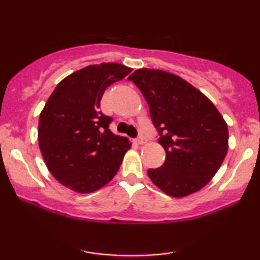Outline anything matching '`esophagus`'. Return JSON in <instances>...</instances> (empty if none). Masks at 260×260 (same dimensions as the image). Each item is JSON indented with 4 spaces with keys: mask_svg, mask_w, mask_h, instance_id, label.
I'll list each match as a JSON object with an SVG mask.
<instances>
[{
    "mask_svg": "<svg viewBox=\"0 0 260 260\" xmlns=\"http://www.w3.org/2000/svg\"><path fill=\"white\" fill-rule=\"evenodd\" d=\"M136 142L138 144H143V143H145V142H147V138H145L143 135H141V136H138L136 138Z\"/></svg>",
    "mask_w": 260,
    "mask_h": 260,
    "instance_id": "34e87169",
    "label": "esophagus"
}]
</instances>
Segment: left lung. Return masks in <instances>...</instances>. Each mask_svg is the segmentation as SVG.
I'll use <instances>...</instances> for the list:
<instances>
[{"instance_id":"obj_1","label":"left lung","mask_w":260,"mask_h":260,"mask_svg":"<svg viewBox=\"0 0 260 260\" xmlns=\"http://www.w3.org/2000/svg\"><path fill=\"white\" fill-rule=\"evenodd\" d=\"M140 88L165 148L159 168L149 169L150 180L170 197L195 193L221 167L229 149V130L213 103L175 74L137 70L127 78Z\"/></svg>"}]
</instances>
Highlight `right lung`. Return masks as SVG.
Wrapping results in <instances>:
<instances>
[{
	"instance_id": "obj_1",
	"label": "right lung",
	"mask_w": 260,
	"mask_h": 260,
	"mask_svg": "<svg viewBox=\"0 0 260 260\" xmlns=\"http://www.w3.org/2000/svg\"><path fill=\"white\" fill-rule=\"evenodd\" d=\"M130 72L116 62L84 67L60 81L46 103L39 145L49 172L70 189L98 190L118 172L131 143L111 133L112 117L101 111V101L106 87Z\"/></svg>"
}]
</instances>
